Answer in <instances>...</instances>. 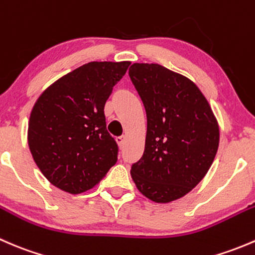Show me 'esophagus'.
Masks as SVG:
<instances>
[{"label": "esophagus", "instance_id": "1", "mask_svg": "<svg viewBox=\"0 0 255 255\" xmlns=\"http://www.w3.org/2000/svg\"><path fill=\"white\" fill-rule=\"evenodd\" d=\"M116 140H117L118 145H120L121 148H123V146H125V143H126V135H121V137H117V138H116Z\"/></svg>", "mask_w": 255, "mask_h": 255}]
</instances>
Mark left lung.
<instances>
[{
    "label": "left lung",
    "instance_id": "1",
    "mask_svg": "<svg viewBox=\"0 0 255 255\" xmlns=\"http://www.w3.org/2000/svg\"><path fill=\"white\" fill-rule=\"evenodd\" d=\"M129 78L146 113L142 158L130 169L149 200L168 204L206 175L220 143L217 120L199 87L159 64H133Z\"/></svg>",
    "mask_w": 255,
    "mask_h": 255
}]
</instances>
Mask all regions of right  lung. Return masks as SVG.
I'll use <instances>...</instances> for the list:
<instances>
[{
  "label": "right lung",
  "mask_w": 255,
  "mask_h": 255,
  "mask_svg": "<svg viewBox=\"0 0 255 255\" xmlns=\"http://www.w3.org/2000/svg\"><path fill=\"white\" fill-rule=\"evenodd\" d=\"M129 61H91L56 80L37 100L28 123V145L54 186L81 194L99 184L117 161L107 132L105 104Z\"/></svg>",
  "instance_id": "1"
}]
</instances>
